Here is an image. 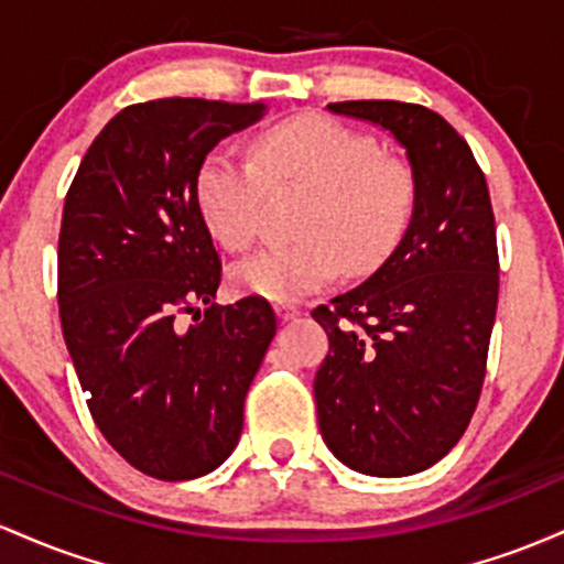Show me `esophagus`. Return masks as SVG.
I'll return each mask as SVG.
<instances>
[{
  "label": "esophagus",
  "instance_id": "esophagus-1",
  "mask_svg": "<svg viewBox=\"0 0 564 564\" xmlns=\"http://www.w3.org/2000/svg\"><path fill=\"white\" fill-rule=\"evenodd\" d=\"M276 316H280L282 322H290L295 319V316H301V308L293 306V303H276Z\"/></svg>",
  "mask_w": 564,
  "mask_h": 564
}]
</instances>
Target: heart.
<instances>
[{
	"instance_id": "heart-1",
	"label": "heart",
	"mask_w": 564,
	"mask_h": 564,
	"mask_svg": "<svg viewBox=\"0 0 564 564\" xmlns=\"http://www.w3.org/2000/svg\"><path fill=\"white\" fill-rule=\"evenodd\" d=\"M308 188L301 239L258 250L231 269L237 293L293 303L340 274L378 269L402 242L415 210V175L383 156L367 132L330 117H299L263 132L252 160L229 145L205 156L194 181L207 231L226 250H248L261 229L265 186Z\"/></svg>"
}]
</instances>
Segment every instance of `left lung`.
Masks as SVG:
<instances>
[{
    "mask_svg": "<svg viewBox=\"0 0 564 564\" xmlns=\"http://www.w3.org/2000/svg\"><path fill=\"white\" fill-rule=\"evenodd\" d=\"M327 109L381 124L404 145L415 210L376 274L312 312L330 338L314 378L319 432L349 469L408 477L453 451L482 394L498 308L490 192L469 143L426 106Z\"/></svg>",
    "mask_w": 564,
    "mask_h": 564,
    "instance_id": "obj_1",
    "label": "left lung"
}]
</instances>
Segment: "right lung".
<instances>
[{
    "label": "right lung",
    "mask_w": 564,
    "mask_h": 564,
    "mask_svg": "<svg viewBox=\"0 0 564 564\" xmlns=\"http://www.w3.org/2000/svg\"><path fill=\"white\" fill-rule=\"evenodd\" d=\"M263 111L261 100L128 106L87 149L63 205L61 327L87 408L113 451L164 482L229 458L276 333L269 301L213 303L220 258L194 194L213 145Z\"/></svg>",
    "instance_id": "obj_1"
}]
</instances>
